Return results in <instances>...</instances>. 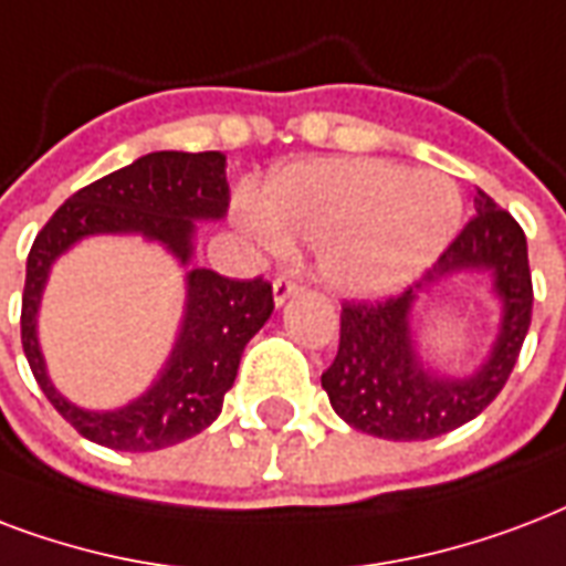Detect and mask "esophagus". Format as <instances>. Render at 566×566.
<instances>
[{
  "label": "esophagus",
  "instance_id": "obj_1",
  "mask_svg": "<svg viewBox=\"0 0 566 566\" xmlns=\"http://www.w3.org/2000/svg\"><path fill=\"white\" fill-rule=\"evenodd\" d=\"M297 289H301V286H297L295 277H289V274H280V277L274 280V304L283 306L289 297L295 295Z\"/></svg>",
  "mask_w": 566,
  "mask_h": 566
}]
</instances>
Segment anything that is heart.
<instances>
[{
  "mask_svg": "<svg viewBox=\"0 0 566 566\" xmlns=\"http://www.w3.org/2000/svg\"><path fill=\"white\" fill-rule=\"evenodd\" d=\"M239 218L271 248L315 244L336 292L389 295L431 265L461 223V195L433 170L384 159H318L277 168Z\"/></svg>",
  "mask_w": 566,
  "mask_h": 566,
  "instance_id": "heart-1",
  "label": "heart"
}]
</instances>
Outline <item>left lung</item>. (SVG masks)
<instances>
[{"mask_svg":"<svg viewBox=\"0 0 566 566\" xmlns=\"http://www.w3.org/2000/svg\"><path fill=\"white\" fill-rule=\"evenodd\" d=\"M461 273H490L503 304L500 336L489 360L458 379L424 367L412 339V304L419 291ZM532 271L523 227L479 188L475 218L440 253L416 286L401 295L354 304L339 315V352L322 387L339 419L380 440H433L461 428L502 392L532 324Z\"/></svg>","mask_w":566,"mask_h":566,"instance_id":"8db88e82","label":"left lung"}]
</instances>
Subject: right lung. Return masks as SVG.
<instances>
[{"label": "right lung", "instance_id": "obj_1", "mask_svg": "<svg viewBox=\"0 0 566 566\" xmlns=\"http://www.w3.org/2000/svg\"><path fill=\"white\" fill-rule=\"evenodd\" d=\"M227 206L223 153L161 150L78 188L38 233L25 262L23 352L43 396L85 440L117 451H156L209 428L233 387L244 345L269 322L274 295L262 277L230 280L218 271L191 269L177 345L159 378L126 407L85 410L52 387L38 343V310L52 262L87 235L135 233L165 244L179 265H188L195 221H218Z\"/></svg>", "mask_w": 566, "mask_h": 566}]
</instances>
